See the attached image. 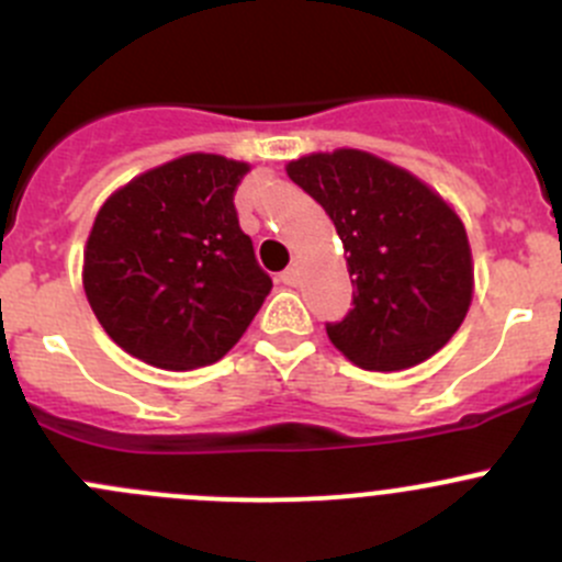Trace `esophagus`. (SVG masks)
Wrapping results in <instances>:
<instances>
[{
    "instance_id": "34e87169",
    "label": "esophagus",
    "mask_w": 562,
    "mask_h": 562,
    "mask_svg": "<svg viewBox=\"0 0 562 562\" xmlns=\"http://www.w3.org/2000/svg\"><path fill=\"white\" fill-rule=\"evenodd\" d=\"M280 282H282V285H291V288L296 285V282H299L296 269H293V266H288V269L280 274Z\"/></svg>"
}]
</instances>
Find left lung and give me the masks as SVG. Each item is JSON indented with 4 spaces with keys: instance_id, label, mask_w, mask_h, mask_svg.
Wrapping results in <instances>:
<instances>
[{
    "instance_id": "8db88e82",
    "label": "left lung",
    "mask_w": 562,
    "mask_h": 562,
    "mask_svg": "<svg viewBox=\"0 0 562 562\" xmlns=\"http://www.w3.org/2000/svg\"><path fill=\"white\" fill-rule=\"evenodd\" d=\"M288 176L326 209L348 252L353 302L342 321L326 323L328 339L375 372L438 353L473 296L468 234L449 203L359 149L302 157Z\"/></svg>"
}]
</instances>
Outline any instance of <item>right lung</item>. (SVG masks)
<instances>
[{"mask_svg": "<svg viewBox=\"0 0 562 562\" xmlns=\"http://www.w3.org/2000/svg\"><path fill=\"white\" fill-rule=\"evenodd\" d=\"M247 171L220 155H184L103 203L83 252V291L130 356L195 370L247 331L271 291L234 206Z\"/></svg>", "mask_w": 562, "mask_h": 562, "instance_id": "right-lung-1", "label": "right lung"}]
</instances>
